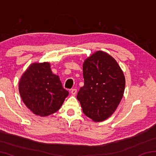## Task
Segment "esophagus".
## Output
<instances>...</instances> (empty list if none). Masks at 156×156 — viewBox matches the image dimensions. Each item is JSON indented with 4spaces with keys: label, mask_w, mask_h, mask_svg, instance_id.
I'll list each match as a JSON object with an SVG mask.
<instances>
[{
    "label": "esophagus",
    "mask_w": 156,
    "mask_h": 156,
    "mask_svg": "<svg viewBox=\"0 0 156 156\" xmlns=\"http://www.w3.org/2000/svg\"><path fill=\"white\" fill-rule=\"evenodd\" d=\"M76 92H77V89H72V90H71V93H72V95H76Z\"/></svg>",
    "instance_id": "obj_1"
}]
</instances>
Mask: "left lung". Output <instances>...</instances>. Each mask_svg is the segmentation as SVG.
Returning <instances> with one entry per match:
<instances>
[{
  "instance_id": "obj_1",
  "label": "left lung",
  "mask_w": 156,
  "mask_h": 156,
  "mask_svg": "<svg viewBox=\"0 0 156 156\" xmlns=\"http://www.w3.org/2000/svg\"><path fill=\"white\" fill-rule=\"evenodd\" d=\"M84 86L77 98L83 113L94 122L112 115L122 98L125 78L116 60L107 53L98 51L83 63Z\"/></svg>"
}]
</instances>
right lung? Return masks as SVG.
I'll return each instance as SVG.
<instances>
[{"label":"right lung","mask_w":156,"mask_h":156,"mask_svg":"<svg viewBox=\"0 0 156 156\" xmlns=\"http://www.w3.org/2000/svg\"><path fill=\"white\" fill-rule=\"evenodd\" d=\"M18 88L25 105L40 116L56 112L69 95L49 62L31 64L21 76Z\"/></svg>","instance_id":"right-lung-1"}]
</instances>
